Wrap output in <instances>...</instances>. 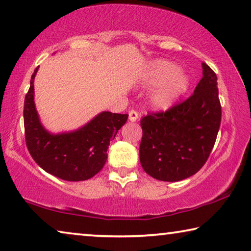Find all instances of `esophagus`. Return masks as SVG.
I'll return each instance as SVG.
<instances>
[{
  "label": "esophagus",
  "instance_id": "34e87169",
  "mask_svg": "<svg viewBox=\"0 0 251 251\" xmlns=\"http://www.w3.org/2000/svg\"><path fill=\"white\" fill-rule=\"evenodd\" d=\"M138 118H139V113L137 112V111L133 110V109L129 111V120L130 121H132V122L137 121Z\"/></svg>",
  "mask_w": 251,
  "mask_h": 251
}]
</instances>
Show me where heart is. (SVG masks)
Here are the masks:
<instances>
[{"instance_id":"obj_1","label":"heart","mask_w":251,"mask_h":251,"mask_svg":"<svg viewBox=\"0 0 251 251\" xmlns=\"http://www.w3.org/2000/svg\"><path fill=\"white\" fill-rule=\"evenodd\" d=\"M148 81L151 84H162L152 97V103L159 109L168 108L176 98L186 91L188 77L179 73V68L168 61H160L149 71Z\"/></svg>"}]
</instances>
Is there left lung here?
I'll return each mask as SVG.
<instances>
[{
	"label": "left lung",
	"mask_w": 251,
	"mask_h": 251,
	"mask_svg": "<svg viewBox=\"0 0 251 251\" xmlns=\"http://www.w3.org/2000/svg\"><path fill=\"white\" fill-rule=\"evenodd\" d=\"M202 77L190 97L140 120V162L161 181H180L197 174L215 146L221 122L217 75L202 63Z\"/></svg>",
	"instance_id": "left-lung-1"
}]
</instances>
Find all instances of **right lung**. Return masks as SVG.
<instances>
[{
    "label": "right lung",
    "instance_id": "add662e5",
    "mask_svg": "<svg viewBox=\"0 0 251 251\" xmlns=\"http://www.w3.org/2000/svg\"><path fill=\"white\" fill-rule=\"evenodd\" d=\"M24 99V132L28 152L48 174L67 181H83L105 164L110 140H113L128 114L102 112L83 128L70 133L50 134L40 123L34 105V77Z\"/></svg>",
    "mask_w": 251,
    "mask_h": 251
}]
</instances>
